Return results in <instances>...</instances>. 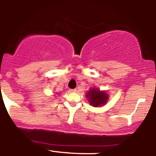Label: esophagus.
Instances as JSON below:
<instances>
[{"label": "esophagus", "mask_w": 156, "mask_h": 156, "mask_svg": "<svg viewBox=\"0 0 156 156\" xmlns=\"http://www.w3.org/2000/svg\"><path fill=\"white\" fill-rule=\"evenodd\" d=\"M70 92H77V89H70Z\"/></svg>", "instance_id": "1"}]
</instances>
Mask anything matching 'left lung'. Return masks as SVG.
Returning <instances> with one entry per match:
<instances>
[{
	"label": "left lung",
	"instance_id": "left-lung-1",
	"mask_svg": "<svg viewBox=\"0 0 156 156\" xmlns=\"http://www.w3.org/2000/svg\"><path fill=\"white\" fill-rule=\"evenodd\" d=\"M89 103L94 107L101 106L106 103L108 101V95L104 92H100V90L96 89H91L87 94Z\"/></svg>",
	"mask_w": 156,
	"mask_h": 156
}]
</instances>
